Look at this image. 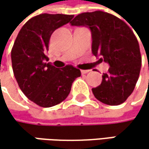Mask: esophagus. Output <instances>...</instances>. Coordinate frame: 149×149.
<instances>
[{
	"label": "esophagus",
	"instance_id": "obj_1",
	"mask_svg": "<svg viewBox=\"0 0 149 149\" xmlns=\"http://www.w3.org/2000/svg\"><path fill=\"white\" fill-rule=\"evenodd\" d=\"M90 72V70H81V73L82 74H86Z\"/></svg>",
	"mask_w": 149,
	"mask_h": 149
}]
</instances>
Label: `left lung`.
Segmentation results:
<instances>
[{
  "label": "left lung",
  "instance_id": "obj_1",
  "mask_svg": "<svg viewBox=\"0 0 149 149\" xmlns=\"http://www.w3.org/2000/svg\"><path fill=\"white\" fill-rule=\"evenodd\" d=\"M91 32L93 55L109 65L95 97L108 105H119L131 95L139 78L141 57L137 39L130 27L116 16L103 11L83 13L70 22Z\"/></svg>",
  "mask_w": 149,
  "mask_h": 149
}]
</instances>
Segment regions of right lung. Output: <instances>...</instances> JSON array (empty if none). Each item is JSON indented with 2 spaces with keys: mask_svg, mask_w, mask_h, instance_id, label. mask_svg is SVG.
Returning a JSON list of instances; mask_svg holds the SVG:
<instances>
[{
  "mask_svg": "<svg viewBox=\"0 0 149 149\" xmlns=\"http://www.w3.org/2000/svg\"><path fill=\"white\" fill-rule=\"evenodd\" d=\"M74 16L42 14L31 18L18 33L11 52L13 72L26 97L40 107L63 102L69 95L80 70L72 65L56 68L47 57L52 33Z\"/></svg>",
  "mask_w": 149,
  "mask_h": 149,
  "instance_id": "1",
  "label": "right lung"
}]
</instances>
